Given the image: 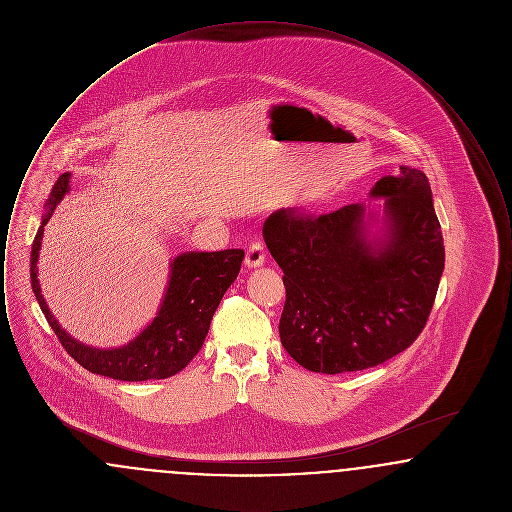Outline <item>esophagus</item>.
Instances as JSON below:
<instances>
[{"mask_svg":"<svg viewBox=\"0 0 512 512\" xmlns=\"http://www.w3.org/2000/svg\"><path fill=\"white\" fill-rule=\"evenodd\" d=\"M265 245L261 242H251L245 253V265L249 268L261 267L265 263Z\"/></svg>","mask_w":512,"mask_h":512,"instance_id":"1","label":"esophagus"}]
</instances>
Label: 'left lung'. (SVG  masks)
Masks as SVG:
<instances>
[{"label": "left lung", "instance_id": "8db88e82", "mask_svg": "<svg viewBox=\"0 0 512 512\" xmlns=\"http://www.w3.org/2000/svg\"><path fill=\"white\" fill-rule=\"evenodd\" d=\"M386 197V238L366 240L365 207L328 215L295 207L263 224L270 255L284 270L280 340L293 359L322 374L382 365L420 336L445 265L426 174L401 167L372 188Z\"/></svg>", "mask_w": 512, "mask_h": 512}]
</instances>
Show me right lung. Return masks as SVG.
<instances>
[{"label":"right lung","mask_w":512,"mask_h":512,"mask_svg":"<svg viewBox=\"0 0 512 512\" xmlns=\"http://www.w3.org/2000/svg\"><path fill=\"white\" fill-rule=\"evenodd\" d=\"M71 172L57 178L48 199L49 211L38 228L30 253V284L42 313L65 351L86 370L124 382L161 380L178 374L199 353L207 338L213 315L222 295L238 278L244 249H224L213 253H182L171 265V280L159 315L146 330L119 349H94L74 340L49 313L38 284V251L44 226L55 205L69 192Z\"/></svg>","instance_id":"obj_1"}]
</instances>
